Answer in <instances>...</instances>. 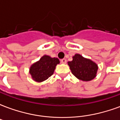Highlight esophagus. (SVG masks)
Returning <instances> with one entry per match:
<instances>
[{
    "instance_id": "esophagus-1",
    "label": "esophagus",
    "mask_w": 120,
    "mask_h": 120,
    "mask_svg": "<svg viewBox=\"0 0 120 120\" xmlns=\"http://www.w3.org/2000/svg\"><path fill=\"white\" fill-rule=\"evenodd\" d=\"M61 62L62 63V64H66V62H67V60H66V59H65V58H64V59H62V60H61Z\"/></svg>"
}]
</instances>
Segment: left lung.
Returning a JSON list of instances; mask_svg holds the SVG:
<instances>
[{"label": "left lung", "mask_w": 120, "mask_h": 120, "mask_svg": "<svg viewBox=\"0 0 120 120\" xmlns=\"http://www.w3.org/2000/svg\"><path fill=\"white\" fill-rule=\"evenodd\" d=\"M71 73L78 80L88 82L96 76L98 65L93 60L86 58L76 53L73 56V60L68 62Z\"/></svg>", "instance_id": "left-lung-1"}]
</instances>
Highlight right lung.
<instances>
[{"instance_id": "1", "label": "right lung", "mask_w": 120, "mask_h": 120, "mask_svg": "<svg viewBox=\"0 0 120 120\" xmlns=\"http://www.w3.org/2000/svg\"><path fill=\"white\" fill-rule=\"evenodd\" d=\"M58 64H60V60L57 58L44 55L30 67V74L32 79L37 82L46 80L54 73L56 66Z\"/></svg>"}]
</instances>
